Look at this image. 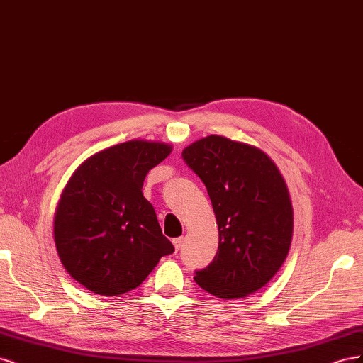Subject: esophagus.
Listing matches in <instances>:
<instances>
[{"instance_id":"obj_1","label":"esophagus","mask_w":363,"mask_h":363,"mask_svg":"<svg viewBox=\"0 0 363 363\" xmlns=\"http://www.w3.org/2000/svg\"><path fill=\"white\" fill-rule=\"evenodd\" d=\"M182 244H183V238H175V239L172 240V245H174L175 251H179V250H180Z\"/></svg>"}]
</instances>
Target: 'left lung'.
I'll use <instances>...</instances> for the list:
<instances>
[{
    "instance_id": "8db88e82",
    "label": "left lung",
    "mask_w": 363,
    "mask_h": 363,
    "mask_svg": "<svg viewBox=\"0 0 363 363\" xmlns=\"http://www.w3.org/2000/svg\"><path fill=\"white\" fill-rule=\"evenodd\" d=\"M182 156L206 186L219 233L213 262L194 280L223 300L255 294L276 276L291 248L286 182L267 152L225 136L195 140Z\"/></svg>"
}]
</instances>
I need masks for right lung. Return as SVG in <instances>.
<instances>
[{
    "label": "right lung",
    "instance_id": "add662e5",
    "mask_svg": "<svg viewBox=\"0 0 363 363\" xmlns=\"http://www.w3.org/2000/svg\"><path fill=\"white\" fill-rule=\"evenodd\" d=\"M171 151L167 142L131 139L95 152L71 175L54 213V242L65 269L86 289L125 294L174 252L142 194L148 171Z\"/></svg>",
    "mask_w": 363,
    "mask_h": 363
}]
</instances>
